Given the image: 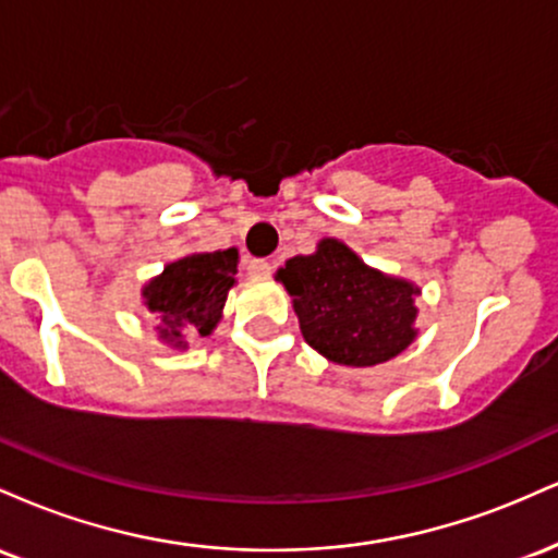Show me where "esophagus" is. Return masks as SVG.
Wrapping results in <instances>:
<instances>
[{
	"label": "esophagus",
	"instance_id": "esophagus-1",
	"mask_svg": "<svg viewBox=\"0 0 558 558\" xmlns=\"http://www.w3.org/2000/svg\"><path fill=\"white\" fill-rule=\"evenodd\" d=\"M270 262L267 259H248L246 262V272L252 275V278H267V275H270Z\"/></svg>",
	"mask_w": 558,
	"mask_h": 558
}]
</instances>
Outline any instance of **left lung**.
<instances>
[{
	"instance_id": "obj_1",
	"label": "left lung",
	"mask_w": 558,
	"mask_h": 558,
	"mask_svg": "<svg viewBox=\"0 0 558 558\" xmlns=\"http://www.w3.org/2000/svg\"><path fill=\"white\" fill-rule=\"evenodd\" d=\"M275 278L293 296L304 341L325 360L375 367L417 338L420 288L373 270L341 241L323 239L315 254L288 259Z\"/></svg>"
}]
</instances>
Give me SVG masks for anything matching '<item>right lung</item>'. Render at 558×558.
Returning <instances> with one entry per match:
<instances>
[{
    "label": "right lung",
    "instance_id": "obj_1",
    "mask_svg": "<svg viewBox=\"0 0 558 558\" xmlns=\"http://www.w3.org/2000/svg\"><path fill=\"white\" fill-rule=\"evenodd\" d=\"M239 252H204L170 262L144 286L146 310L159 341L185 349V336H209L217 328L228 291L235 286Z\"/></svg>",
    "mask_w": 558,
    "mask_h": 558
}]
</instances>
